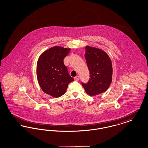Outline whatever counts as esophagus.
I'll return each instance as SVG.
<instances>
[{
	"label": "esophagus",
	"instance_id": "34e87169",
	"mask_svg": "<svg viewBox=\"0 0 148 148\" xmlns=\"http://www.w3.org/2000/svg\"><path fill=\"white\" fill-rule=\"evenodd\" d=\"M74 80L75 81H78L79 80V76H77V77H74Z\"/></svg>",
	"mask_w": 148,
	"mask_h": 148
}]
</instances>
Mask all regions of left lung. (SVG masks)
<instances>
[{
  "mask_svg": "<svg viewBox=\"0 0 148 148\" xmlns=\"http://www.w3.org/2000/svg\"><path fill=\"white\" fill-rule=\"evenodd\" d=\"M85 49V58L90 78L88 83L82 85L88 95L95 96L106 92L111 84L112 63L110 57L103 50L88 45Z\"/></svg>",
  "mask_w": 148,
  "mask_h": 148,
  "instance_id": "1",
  "label": "left lung"
}]
</instances>
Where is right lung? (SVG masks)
Wrapping results in <instances>:
<instances>
[{"instance_id": "right-lung-1", "label": "right lung", "mask_w": 148, "mask_h": 148, "mask_svg": "<svg viewBox=\"0 0 148 148\" xmlns=\"http://www.w3.org/2000/svg\"><path fill=\"white\" fill-rule=\"evenodd\" d=\"M70 48L55 46L45 51L39 57L36 66L38 83L42 91L54 98L62 96L68 84L74 80L64 64V58Z\"/></svg>"}]
</instances>
